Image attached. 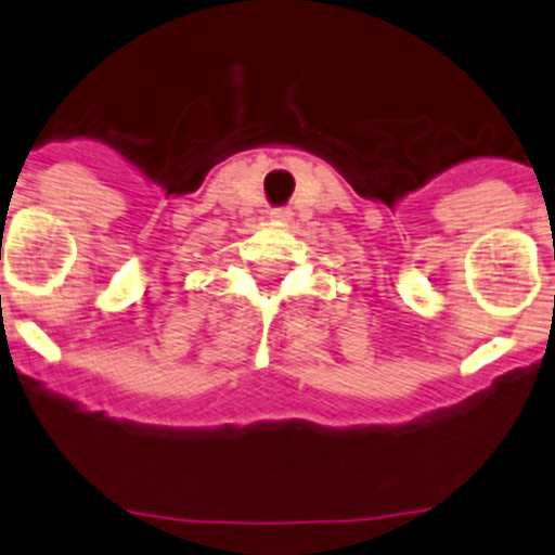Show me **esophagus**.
<instances>
[{
  "mask_svg": "<svg viewBox=\"0 0 555 555\" xmlns=\"http://www.w3.org/2000/svg\"><path fill=\"white\" fill-rule=\"evenodd\" d=\"M272 216H275V218H291V212L288 210H278V212H272Z\"/></svg>",
  "mask_w": 555,
  "mask_h": 555,
  "instance_id": "34e87169",
  "label": "esophagus"
}]
</instances>
